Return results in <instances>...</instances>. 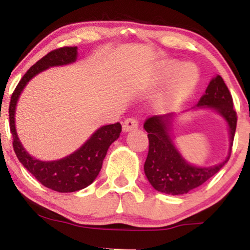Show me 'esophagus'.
Listing matches in <instances>:
<instances>
[{
  "label": "esophagus",
  "mask_w": 250,
  "mask_h": 250,
  "mask_svg": "<svg viewBox=\"0 0 250 250\" xmlns=\"http://www.w3.org/2000/svg\"><path fill=\"white\" fill-rule=\"evenodd\" d=\"M137 127H139V121H137L135 117H129V119H127L123 122V130L125 131L134 130V129H136Z\"/></svg>",
  "instance_id": "esophagus-1"
}]
</instances>
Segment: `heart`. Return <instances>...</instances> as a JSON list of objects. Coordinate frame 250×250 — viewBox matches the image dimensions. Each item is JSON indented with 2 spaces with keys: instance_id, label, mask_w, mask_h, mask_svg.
I'll return each mask as SVG.
<instances>
[{
  "instance_id": "heart-1",
  "label": "heart",
  "mask_w": 250,
  "mask_h": 250,
  "mask_svg": "<svg viewBox=\"0 0 250 250\" xmlns=\"http://www.w3.org/2000/svg\"><path fill=\"white\" fill-rule=\"evenodd\" d=\"M179 65L180 63L176 60H168L157 64L153 80L154 84H160L171 76L154 101L155 108L159 110H167L182 101L196 85L199 79L196 69L188 63L180 67Z\"/></svg>"
}]
</instances>
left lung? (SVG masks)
I'll use <instances>...</instances> for the list:
<instances>
[{"instance_id":"1","label":"left lung","mask_w":250,"mask_h":250,"mask_svg":"<svg viewBox=\"0 0 250 250\" xmlns=\"http://www.w3.org/2000/svg\"><path fill=\"white\" fill-rule=\"evenodd\" d=\"M191 109H210L225 120L229 134L228 155L223 161L209 167L189 163L174 142L173 128L176 114L149 117L143 125L149 139L145 174L155 190L169 195L187 194L214 176L230 157L237 117L233 109V97L222 77L216 75L210 80L206 93Z\"/></svg>"}]
</instances>
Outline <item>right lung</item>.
<instances>
[{"label": "right lung", "instance_id": "1", "mask_svg": "<svg viewBox=\"0 0 250 250\" xmlns=\"http://www.w3.org/2000/svg\"><path fill=\"white\" fill-rule=\"evenodd\" d=\"M76 60L77 47H63L50 51L24 74L11 95L9 105L10 131L13 134V147L17 159L44 187L59 193H73L91 185L101 170L108 148L119 139L122 130L119 122L102 125L77 150L54 161L37 160L24 149L19 139L15 125L16 105L22 91L28 82L42 71L51 67L71 64Z\"/></svg>", "mask_w": 250, "mask_h": 250}]
</instances>
